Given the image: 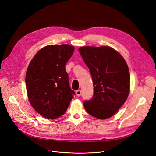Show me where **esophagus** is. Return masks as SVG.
Segmentation results:
<instances>
[{
  "instance_id": "esophagus-1",
  "label": "esophagus",
  "mask_w": 156,
  "mask_h": 156,
  "mask_svg": "<svg viewBox=\"0 0 156 156\" xmlns=\"http://www.w3.org/2000/svg\"><path fill=\"white\" fill-rule=\"evenodd\" d=\"M76 94L77 96H80L81 95V90H76Z\"/></svg>"
}]
</instances>
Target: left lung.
I'll use <instances>...</instances> for the list:
<instances>
[{
    "label": "left lung",
    "mask_w": 156,
    "mask_h": 156,
    "mask_svg": "<svg viewBox=\"0 0 156 156\" xmlns=\"http://www.w3.org/2000/svg\"><path fill=\"white\" fill-rule=\"evenodd\" d=\"M79 52L92 75L94 96L84 101L87 112L98 119L111 118L123 105L130 91V75L126 60L109 46H84Z\"/></svg>",
    "instance_id": "1"
}]
</instances>
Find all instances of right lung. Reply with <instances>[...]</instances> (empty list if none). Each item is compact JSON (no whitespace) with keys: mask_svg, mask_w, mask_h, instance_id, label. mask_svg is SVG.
Masks as SVG:
<instances>
[{"mask_svg":"<svg viewBox=\"0 0 156 156\" xmlns=\"http://www.w3.org/2000/svg\"><path fill=\"white\" fill-rule=\"evenodd\" d=\"M74 50L67 44L47 45L37 51L28 66V98L34 110L46 119L63 115L73 98L65 65Z\"/></svg>","mask_w":156,"mask_h":156,"instance_id":"1","label":"right lung"}]
</instances>
